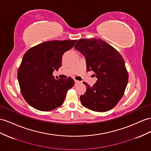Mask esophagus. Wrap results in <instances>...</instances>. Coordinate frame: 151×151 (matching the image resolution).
<instances>
[{"label":"esophagus","instance_id":"obj_1","mask_svg":"<svg viewBox=\"0 0 151 151\" xmlns=\"http://www.w3.org/2000/svg\"><path fill=\"white\" fill-rule=\"evenodd\" d=\"M81 82L79 81H77V80H76V79H75V83L76 84H79V83H80Z\"/></svg>","mask_w":151,"mask_h":151}]
</instances>
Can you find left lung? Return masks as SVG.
<instances>
[{
	"label": "left lung",
	"instance_id": "left-lung-1",
	"mask_svg": "<svg viewBox=\"0 0 151 151\" xmlns=\"http://www.w3.org/2000/svg\"><path fill=\"white\" fill-rule=\"evenodd\" d=\"M75 49L84 56L87 71H93L98 79L80 96L84 107L96 112L112 109L123 97L128 84V75L125 63L115 48L101 39H81Z\"/></svg>",
	"mask_w": 151,
	"mask_h": 151
}]
</instances>
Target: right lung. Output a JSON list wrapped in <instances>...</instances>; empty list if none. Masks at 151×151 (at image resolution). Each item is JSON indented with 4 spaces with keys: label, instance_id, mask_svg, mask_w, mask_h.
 <instances>
[{
    "label": "right lung",
    "instance_id": "1",
    "mask_svg": "<svg viewBox=\"0 0 151 151\" xmlns=\"http://www.w3.org/2000/svg\"><path fill=\"white\" fill-rule=\"evenodd\" d=\"M76 41H46L31 47L24 55L18 79L24 99L32 107L50 111L63 104L74 81L71 77L55 79L52 73L62 67L64 52L74 47Z\"/></svg>",
    "mask_w": 151,
    "mask_h": 151
}]
</instances>
